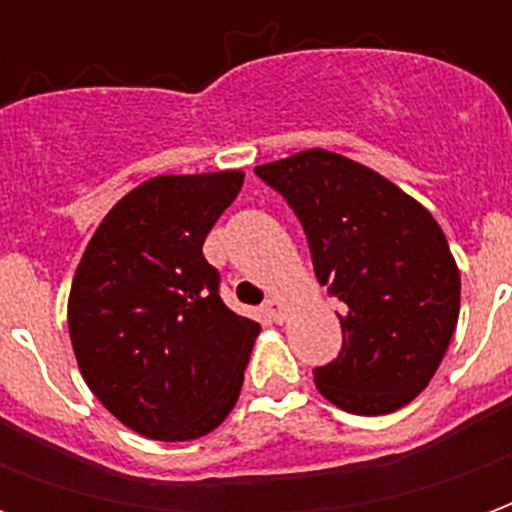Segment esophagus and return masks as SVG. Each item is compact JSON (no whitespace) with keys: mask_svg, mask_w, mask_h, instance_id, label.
Instances as JSON below:
<instances>
[{"mask_svg":"<svg viewBox=\"0 0 512 512\" xmlns=\"http://www.w3.org/2000/svg\"><path fill=\"white\" fill-rule=\"evenodd\" d=\"M263 312H266L271 321H282V312H285V307H282V299H277V296H271V299L263 304Z\"/></svg>","mask_w":512,"mask_h":512,"instance_id":"1","label":"esophagus"}]
</instances>
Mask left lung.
I'll return each mask as SVG.
<instances>
[{
    "instance_id": "obj_1",
    "label": "left lung",
    "mask_w": 512,
    "mask_h": 512,
    "mask_svg": "<svg viewBox=\"0 0 512 512\" xmlns=\"http://www.w3.org/2000/svg\"><path fill=\"white\" fill-rule=\"evenodd\" d=\"M255 172L299 216L315 277L345 304L343 351L315 370L318 392L362 417L411 403L461 312V274L436 219L392 180L321 147Z\"/></svg>"
}]
</instances>
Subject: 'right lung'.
<instances>
[{"label":"right lung","instance_id":"1","mask_svg":"<svg viewBox=\"0 0 512 512\" xmlns=\"http://www.w3.org/2000/svg\"><path fill=\"white\" fill-rule=\"evenodd\" d=\"M241 186V169L145 180L106 213L76 268L73 354L139 436L200 439L238 400L260 323L224 304L202 244Z\"/></svg>","mask_w":512,"mask_h":512}]
</instances>
